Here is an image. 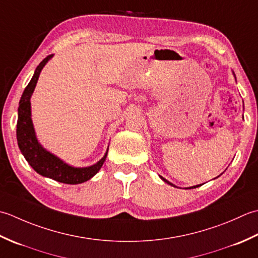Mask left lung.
<instances>
[{"label":"left lung","instance_id":"1","mask_svg":"<svg viewBox=\"0 0 258 258\" xmlns=\"http://www.w3.org/2000/svg\"><path fill=\"white\" fill-rule=\"evenodd\" d=\"M160 178H161V179H162V180H164V181H165V182H167V183H168V185H171V186H173V187H176V186H175V185H173V183H171V182H169V181H168V180H167V179H165V178H164V177H161V176H160ZM199 186H202V185H197V186H192V187H189V188H190V189H191V188H196V187H199Z\"/></svg>","mask_w":258,"mask_h":258}]
</instances>
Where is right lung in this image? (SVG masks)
<instances>
[{
  "label": "right lung",
  "instance_id": "right-lung-1",
  "mask_svg": "<svg viewBox=\"0 0 258 258\" xmlns=\"http://www.w3.org/2000/svg\"><path fill=\"white\" fill-rule=\"evenodd\" d=\"M52 57L48 55L42 60L40 64L36 67L34 75L24 89L22 97H21L19 109H18V123H17V139L19 148L24 156L29 165L40 173L41 176L48 177L55 181L77 185V183L85 182L96 175L106 161L108 150L97 164L90 167L77 168L66 164L56 156L45 150L36 139L35 131L33 128L32 119H31V102L30 99L34 91V88L38 82L41 70Z\"/></svg>",
  "mask_w": 258,
  "mask_h": 258
}]
</instances>
